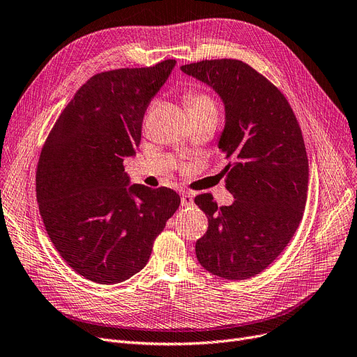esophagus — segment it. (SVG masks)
<instances>
[{"label":"esophagus","instance_id":"1","mask_svg":"<svg viewBox=\"0 0 357 357\" xmlns=\"http://www.w3.org/2000/svg\"><path fill=\"white\" fill-rule=\"evenodd\" d=\"M192 204H194L192 195L188 194V192H182V195H181V206L182 207H190Z\"/></svg>","mask_w":357,"mask_h":357}]
</instances>
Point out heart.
<instances>
[{
  "label": "heart",
  "mask_w": 357,
  "mask_h": 357,
  "mask_svg": "<svg viewBox=\"0 0 357 357\" xmlns=\"http://www.w3.org/2000/svg\"><path fill=\"white\" fill-rule=\"evenodd\" d=\"M183 99L188 106L190 112H204V111L215 112V103L213 98L198 89H190L188 91H185Z\"/></svg>",
  "instance_id": "b5f03b06"
}]
</instances>
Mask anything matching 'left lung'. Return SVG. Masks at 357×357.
<instances>
[{
	"label": "left lung",
	"mask_w": 357,
	"mask_h": 357,
	"mask_svg": "<svg viewBox=\"0 0 357 357\" xmlns=\"http://www.w3.org/2000/svg\"><path fill=\"white\" fill-rule=\"evenodd\" d=\"M181 70L219 93L226 123L219 149L229 159L230 206L211 194L195 197L208 229L197 259L214 275L245 280L283 252L305 211L309 166L299 122L268 79L239 59H203Z\"/></svg>",
	"instance_id": "left-lung-1"
}]
</instances>
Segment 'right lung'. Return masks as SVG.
Wrapping results in <instances>:
<instances>
[{
	"instance_id": "1",
	"label": "right lung",
	"mask_w": 357,
	"mask_h": 357,
	"mask_svg": "<svg viewBox=\"0 0 357 357\" xmlns=\"http://www.w3.org/2000/svg\"><path fill=\"white\" fill-rule=\"evenodd\" d=\"M103 71L77 90L42 147L36 198L51 242L87 280L116 284L144 268L153 242L181 204L170 188L131 185L150 100L175 67Z\"/></svg>"
}]
</instances>
